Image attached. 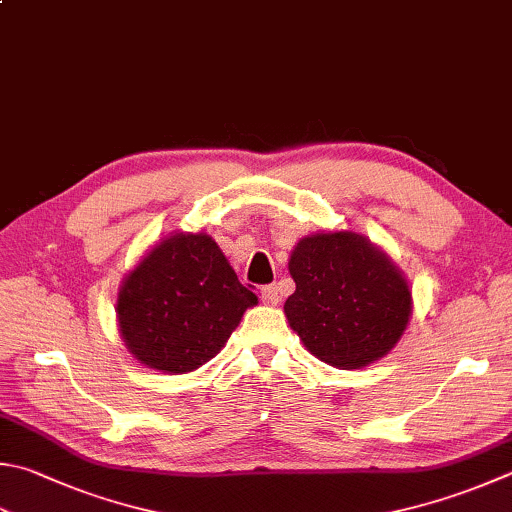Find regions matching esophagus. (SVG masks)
<instances>
[{"label":"esophagus","mask_w":512,"mask_h":512,"mask_svg":"<svg viewBox=\"0 0 512 512\" xmlns=\"http://www.w3.org/2000/svg\"><path fill=\"white\" fill-rule=\"evenodd\" d=\"M260 301H263L265 305H276L278 301H281L278 287L276 285H265L263 289H260Z\"/></svg>","instance_id":"esophagus-1"}]
</instances>
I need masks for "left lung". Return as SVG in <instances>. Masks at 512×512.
<instances>
[{
    "label": "left lung",
    "mask_w": 512,
    "mask_h": 512,
    "mask_svg": "<svg viewBox=\"0 0 512 512\" xmlns=\"http://www.w3.org/2000/svg\"><path fill=\"white\" fill-rule=\"evenodd\" d=\"M296 292L285 301L289 327L316 359L341 370L388 354L412 314L397 265L354 231L301 238L289 256Z\"/></svg>",
    "instance_id": "8db88e82"
}]
</instances>
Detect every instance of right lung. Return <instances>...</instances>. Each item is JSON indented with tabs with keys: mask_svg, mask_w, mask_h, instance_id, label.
Returning <instances> with one entry per match:
<instances>
[{
	"mask_svg": "<svg viewBox=\"0 0 512 512\" xmlns=\"http://www.w3.org/2000/svg\"><path fill=\"white\" fill-rule=\"evenodd\" d=\"M256 303L216 240L180 231L124 278L115 312L124 345L140 363L185 374L214 359Z\"/></svg>",
	"mask_w": 512,
	"mask_h": 512,
	"instance_id": "1",
	"label": "right lung"
}]
</instances>
